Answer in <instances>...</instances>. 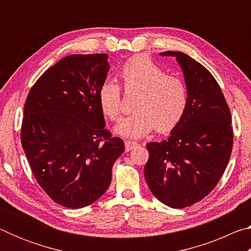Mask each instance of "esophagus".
<instances>
[{"label": "esophagus", "instance_id": "1", "mask_svg": "<svg viewBox=\"0 0 251 251\" xmlns=\"http://www.w3.org/2000/svg\"><path fill=\"white\" fill-rule=\"evenodd\" d=\"M138 146V144L136 142H130V141H125V148L127 151H129L133 150V148H136Z\"/></svg>", "mask_w": 251, "mask_h": 251}]
</instances>
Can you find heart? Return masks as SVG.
Wrapping results in <instances>:
<instances>
[{
    "instance_id": "obj_1",
    "label": "heart",
    "mask_w": 251,
    "mask_h": 251,
    "mask_svg": "<svg viewBox=\"0 0 251 251\" xmlns=\"http://www.w3.org/2000/svg\"><path fill=\"white\" fill-rule=\"evenodd\" d=\"M121 79L126 93L139 92L131 115L118 123L116 133L124 137L141 138L155 128L167 133L179 124L188 105V90L185 80L167 74L147 55L129 58L121 70ZM99 101L110 121H118L123 113L122 90L116 83L101 84Z\"/></svg>"
}]
</instances>
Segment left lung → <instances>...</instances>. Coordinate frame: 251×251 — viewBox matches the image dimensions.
Returning a JSON list of instances; mask_svg holds the SVG:
<instances>
[{"label":"left lung","mask_w":251,"mask_h":251,"mask_svg":"<svg viewBox=\"0 0 251 251\" xmlns=\"http://www.w3.org/2000/svg\"><path fill=\"white\" fill-rule=\"evenodd\" d=\"M160 55L175 56L179 63L188 105L166 141L147 144L145 179L159 201L185 208L205 198L222 178L233 144L231 115L222 88L205 66L181 52Z\"/></svg>","instance_id":"1"}]
</instances>
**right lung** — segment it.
I'll return each mask as SVG.
<instances>
[{"instance_id": "1", "label": "right lung", "mask_w": 251, "mask_h": 251, "mask_svg": "<svg viewBox=\"0 0 251 251\" xmlns=\"http://www.w3.org/2000/svg\"><path fill=\"white\" fill-rule=\"evenodd\" d=\"M106 54L69 55L45 71L24 105L21 142L49 197L71 209L96 201L112 180L124 142L105 128L99 92Z\"/></svg>"}]
</instances>
